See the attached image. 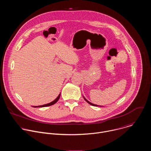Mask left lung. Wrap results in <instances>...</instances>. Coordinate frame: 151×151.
Segmentation results:
<instances>
[{"instance_id": "obj_1", "label": "left lung", "mask_w": 151, "mask_h": 151, "mask_svg": "<svg viewBox=\"0 0 151 151\" xmlns=\"http://www.w3.org/2000/svg\"><path fill=\"white\" fill-rule=\"evenodd\" d=\"M83 98H84V99L85 100V101H87V102H88V103L89 104H90L91 105H92V106H98V105H96V104H93V103H90V101H88V100H87V99H85V97H83Z\"/></svg>"}]
</instances>
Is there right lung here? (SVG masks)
Wrapping results in <instances>:
<instances>
[{
    "label": "right lung",
    "instance_id": "right-lung-1",
    "mask_svg": "<svg viewBox=\"0 0 151 151\" xmlns=\"http://www.w3.org/2000/svg\"><path fill=\"white\" fill-rule=\"evenodd\" d=\"M60 94L58 95V96L54 100L52 101V102L50 103H48V104H44V105H41V106H33V107H47V106H51L52 104H54L56 102H57V101L59 100L60 99Z\"/></svg>",
    "mask_w": 151,
    "mask_h": 151
}]
</instances>
